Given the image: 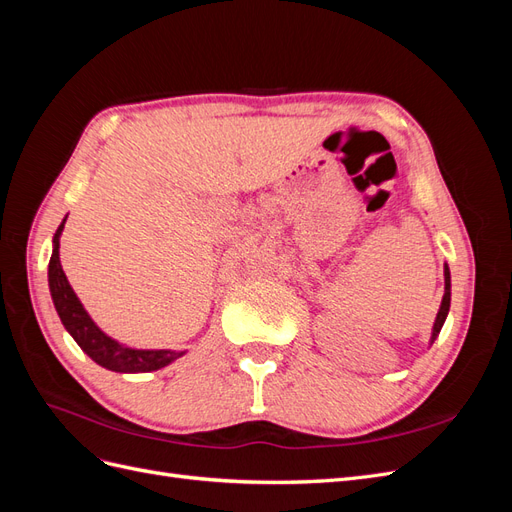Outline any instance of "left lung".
Wrapping results in <instances>:
<instances>
[{
	"label": "left lung",
	"instance_id": "8db88e82",
	"mask_svg": "<svg viewBox=\"0 0 512 512\" xmlns=\"http://www.w3.org/2000/svg\"><path fill=\"white\" fill-rule=\"evenodd\" d=\"M448 307H451V271H448V267H444V297H442V305H440V312L436 316V322H433V333H431V344L436 342V337L442 329V324L446 320V314H448Z\"/></svg>",
	"mask_w": 512,
	"mask_h": 512
}]
</instances>
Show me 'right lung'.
I'll return each mask as SVG.
<instances>
[{"mask_svg":"<svg viewBox=\"0 0 512 512\" xmlns=\"http://www.w3.org/2000/svg\"><path fill=\"white\" fill-rule=\"evenodd\" d=\"M66 220L59 224L55 237H53V254L49 262V286H51V297L55 303L57 314L64 322L68 333L74 337V342L81 346V350L91 356L98 365L121 371V374H141V371H156L173 363L179 356L185 354L177 350H134L123 346L115 339L104 335L96 322L89 318L85 307L81 305L79 297H76L72 286L68 284V277L61 269L59 262V235L64 230Z\"/></svg>","mask_w":512,"mask_h":512,"instance_id":"obj_1","label":"right lung"}]
</instances>
